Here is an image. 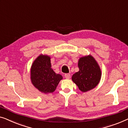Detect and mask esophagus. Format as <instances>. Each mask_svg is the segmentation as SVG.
Returning <instances> with one entry per match:
<instances>
[{
  "label": "esophagus",
  "mask_w": 128,
  "mask_h": 128,
  "mask_svg": "<svg viewBox=\"0 0 128 128\" xmlns=\"http://www.w3.org/2000/svg\"><path fill=\"white\" fill-rule=\"evenodd\" d=\"M64 76H65V78L66 79H70L71 78V75H70V74H65Z\"/></svg>",
  "instance_id": "1"
}]
</instances>
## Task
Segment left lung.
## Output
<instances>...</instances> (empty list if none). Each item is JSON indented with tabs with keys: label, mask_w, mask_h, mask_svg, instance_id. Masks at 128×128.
<instances>
[{
	"label": "left lung",
	"mask_w": 128,
	"mask_h": 128,
	"mask_svg": "<svg viewBox=\"0 0 128 128\" xmlns=\"http://www.w3.org/2000/svg\"><path fill=\"white\" fill-rule=\"evenodd\" d=\"M78 66L80 70L72 75V80L80 91L90 90L100 80L102 72L99 66L91 55L80 58Z\"/></svg>",
	"instance_id": "8db88e82"
}]
</instances>
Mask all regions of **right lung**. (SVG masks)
<instances>
[{
	"label": "right lung",
	"mask_w": 128,
	"mask_h": 128,
	"mask_svg": "<svg viewBox=\"0 0 128 128\" xmlns=\"http://www.w3.org/2000/svg\"><path fill=\"white\" fill-rule=\"evenodd\" d=\"M62 79L52 68L50 57L40 54L35 59L30 68V80L35 87L44 93H53Z\"/></svg>",
	"instance_id": "right-lung-1"
}]
</instances>
